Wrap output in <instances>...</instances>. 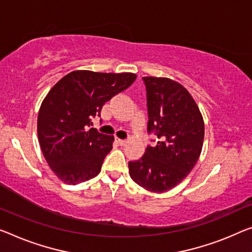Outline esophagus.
Returning a JSON list of instances; mask_svg holds the SVG:
<instances>
[{
  "label": "esophagus",
  "mask_w": 252,
  "mask_h": 252,
  "mask_svg": "<svg viewBox=\"0 0 252 252\" xmlns=\"http://www.w3.org/2000/svg\"><path fill=\"white\" fill-rule=\"evenodd\" d=\"M116 142H117V144L118 145H121V146H123V145H125L126 144V139H122V138H116Z\"/></svg>",
  "instance_id": "esophagus-1"
}]
</instances>
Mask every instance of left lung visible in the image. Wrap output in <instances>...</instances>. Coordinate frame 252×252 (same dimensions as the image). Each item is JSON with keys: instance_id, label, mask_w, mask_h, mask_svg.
Returning a JSON list of instances; mask_svg holds the SVG:
<instances>
[{"instance_id": "8db88e82", "label": "left lung", "mask_w": 252, "mask_h": 252, "mask_svg": "<svg viewBox=\"0 0 252 252\" xmlns=\"http://www.w3.org/2000/svg\"><path fill=\"white\" fill-rule=\"evenodd\" d=\"M148 99L149 134L158 143L128 163L135 183L164 192L181 183L198 161L204 142V119L190 94L168 77H143Z\"/></svg>"}]
</instances>
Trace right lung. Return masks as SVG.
Returning <instances> with one entry per match:
<instances>
[{"mask_svg": "<svg viewBox=\"0 0 252 252\" xmlns=\"http://www.w3.org/2000/svg\"><path fill=\"white\" fill-rule=\"evenodd\" d=\"M136 80L134 73L73 71L50 89L37 121L41 152L53 172L68 185L99 175L114 136L99 133L92 119L102 106Z\"/></svg>", "mask_w": 252, "mask_h": 252, "instance_id": "right-lung-1", "label": "right lung"}]
</instances>
